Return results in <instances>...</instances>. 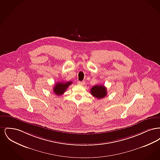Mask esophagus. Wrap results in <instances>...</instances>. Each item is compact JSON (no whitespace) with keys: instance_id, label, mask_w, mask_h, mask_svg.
Instances as JSON below:
<instances>
[{"instance_id":"esophagus-1","label":"esophagus","mask_w":160,"mask_h":160,"mask_svg":"<svg viewBox=\"0 0 160 160\" xmlns=\"http://www.w3.org/2000/svg\"><path fill=\"white\" fill-rule=\"evenodd\" d=\"M77 83L78 84H81V85H84V84H85V82H80V81H78V82H77Z\"/></svg>"}]
</instances>
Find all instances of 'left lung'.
<instances>
[{"instance_id":"1","label":"left lung","mask_w":160,"mask_h":160,"mask_svg":"<svg viewBox=\"0 0 160 160\" xmlns=\"http://www.w3.org/2000/svg\"><path fill=\"white\" fill-rule=\"evenodd\" d=\"M91 93L98 99L102 98L107 95L106 88L104 85H95L92 88Z\"/></svg>"}]
</instances>
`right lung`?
Listing matches in <instances>:
<instances>
[{"label": "right lung", "instance_id": "1", "mask_svg": "<svg viewBox=\"0 0 160 160\" xmlns=\"http://www.w3.org/2000/svg\"><path fill=\"white\" fill-rule=\"evenodd\" d=\"M72 83V82H58L55 84L53 88L54 93L57 95H61L66 91L69 86Z\"/></svg>", "mask_w": 160, "mask_h": 160}]
</instances>
